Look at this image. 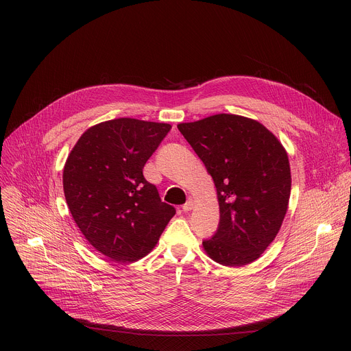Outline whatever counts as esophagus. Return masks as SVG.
I'll return each mask as SVG.
<instances>
[{"label": "esophagus", "instance_id": "esophagus-1", "mask_svg": "<svg viewBox=\"0 0 351 351\" xmlns=\"http://www.w3.org/2000/svg\"><path fill=\"white\" fill-rule=\"evenodd\" d=\"M193 207H194V202H193L191 198H189V199H187V203H186V204H183L182 210H183L184 213H189V211H191V210H193Z\"/></svg>", "mask_w": 351, "mask_h": 351}]
</instances>
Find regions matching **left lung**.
Listing matches in <instances>:
<instances>
[{
    "label": "left lung",
    "instance_id": "obj_1",
    "mask_svg": "<svg viewBox=\"0 0 351 351\" xmlns=\"http://www.w3.org/2000/svg\"><path fill=\"white\" fill-rule=\"evenodd\" d=\"M178 129L217 187L219 225L203 241L207 254L225 267L256 261L287 211L291 176L286 149L264 125L240 115L218 114Z\"/></svg>",
    "mask_w": 351,
    "mask_h": 351
}]
</instances>
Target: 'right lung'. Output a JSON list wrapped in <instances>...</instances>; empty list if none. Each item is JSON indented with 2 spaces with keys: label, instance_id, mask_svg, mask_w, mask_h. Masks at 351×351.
Masks as SVG:
<instances>
[{
  "label": "right lung",
  "instance_id": "add662e5",
  "mask_svg": "<svg viewBox=\"0 0 351 351\" xmlns=\"http://www.w3.org/2000/svg\"><path fill=\"white\" fill-rule=\"evenodd\" d=\"M171 128L132 118L101 122L80 136L66 160L62 182L73 221L112 261L147 256L176 214L143 176Z\"/></svg>",
  "mask_w": 351,
  "mask_h": 351
}]
</instances>
